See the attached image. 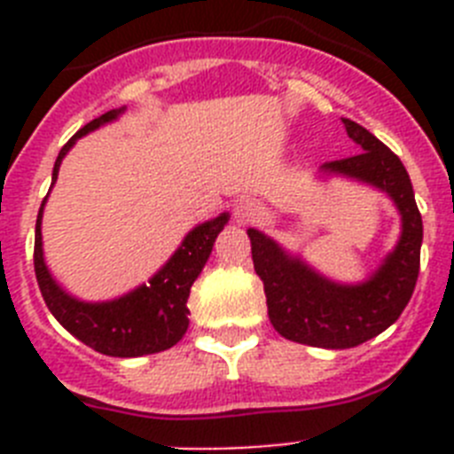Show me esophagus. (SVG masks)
I'll use <instances>...</instances> for the list:
<instances>
[{"label":"esophagus","instance_id":"1","mask_svg":"<svg viewBox=\"0 0 454 454\" xmlns=\"http://www.w3.org/2000/svg\"><path fill=\"white\" fill-rule=\"evenodd\" d=\"M263 218V207L252 198H240L234 204L236 224H254Z\"/></svg>","mask_w":454,"mask_h":454}]
</instances>
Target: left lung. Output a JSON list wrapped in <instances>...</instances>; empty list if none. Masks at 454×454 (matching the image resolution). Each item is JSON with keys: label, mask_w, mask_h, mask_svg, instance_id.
Listing matches in <instances>:
<instances>
[{"label": "left lung", "mask_w": 454, "mask_h": 454, "mask_svg": "<svg viewBox=\"0 0 454 454\" xmlns=\"http://www.w3.org/2000/svg\"><path fill=\"white\" fill-rule=\"evenodd\" d=\"M343 124L362 152L325 163L320 175L368 184L393 200L403 230L380 268L359 284L334 282L263 231L247 230L272 327L284 339L327 350L362 346L400 318L419 279L423 243V220L403 161L362 124L348 118Z\"/></svg>", "instance_id": "left-lung-1"}]
</instances>
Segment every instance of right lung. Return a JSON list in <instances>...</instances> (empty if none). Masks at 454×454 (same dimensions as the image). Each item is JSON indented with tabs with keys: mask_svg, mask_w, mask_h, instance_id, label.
I'll return each instance as SVG.
<instances>
[{
	"mask_svg": "<svg viewBox=\"0 0 454 454\" xmlns=\"http://www.w3.org/2000/svg\"><path fill=\"white\" fill-rule=\"evenodd\" d=\"M120 114H124V106L106 111L67 140L56 156L51 186L56 184L59 168H61V161L72 150V145L82 136L99 129L102 124L118 120ZM45 202L47 198L40 204L38 220H35L34 266L40 293H43L51 316L72 336H77L82 343L108 356L127 359V356L154 355V352H163L179 343L188 330L186 302L188 295H191V286L202 272L208 254L214 250L215 239L230 220V214H220L207 223L198 224V227H192L184 236L182 246L163 263L161 270H156L147 279V284H140L138 288L124 293L115 300L86 302V300L70 295L61 284L56 282L54 275L47 268L45 254H43V231H40Z\"/></svg>",
	"mask_w": 454,
	"mask_h": 454,
	"instance_id": "obj_1",
	"label": "right lung"
}]
</instances>
